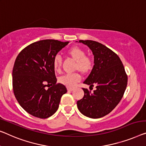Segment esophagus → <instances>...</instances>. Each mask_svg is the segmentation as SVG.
I'll return each instance as SVG.
<instances>
[{
    "mask_svg": "<svg viewBox=\"0 0 146 146\" xmlns=\"http://www.w3.org/2000/svg\"><path fill=\"white\" fill-rule=\"evenodd\" d=\"M74 90L73 88H69V87H67V90L68 91H73Z\"/></svg>",
    "mask_w": 146,
    "mask_h": 146,
    "instance_id": "esophagus-1",
    "label": "esophagus"
}]
</instances>
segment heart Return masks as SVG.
Wrapping results in <instances>:
<instances>
[{
	"mask_svg": "<svg viewBox=\"0 0 146 146\" xmlns=\"http://www.w3.org/2000/svg\"><path fill=\"white\" fill-rule=\"evenodd\" d=\"M69 57L75 62L74 69L79 71L80 73L86 75L90 72L94 66L92 58L86 56V52L81 48L73 46L67 51ZM53 67L54 70L59 72L62 67V58L57 56L53 60ZM80 80V76L79 73L66 74L59 78V82L67 87H73Z\"/></svg>",
	"mask_w": 146,
	"mask_h": 146,
	"instance_id": "1",
	"label": "heart"
}]
</instances>
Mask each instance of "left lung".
I'll return each instance as SVG.
<instances>
[{
    "mask_svg": "<svg viewBox=\"0 0 146 146\" xmlns=\"http://www.w3.org/2000/svg\"><path fill=\"white\" fill-rule=\"evenodd\" d=\"M94 55V67L83 83L96 86L94 92L82 88L84 95L78 100L77 108L82 114L92 119L108 115L123 96L128 77L118 56L105 45L90 40H80Z\"/></svg>",
    "mask_w": 146,
    "mask_h": 146,
    "instance_id": "obj_1",
    "label": "left lung"
}]
</instances>
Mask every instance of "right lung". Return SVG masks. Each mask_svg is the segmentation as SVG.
Segmentation results:
<instances>
[{
	"label": "right lung",
	"mask_w": 146,
	"mask_h": 146,
	"mask_svg": "<svg viewBox=\"0 0 146 146\" xmlns=\"http://www.w3.org/2000/svg\"><path fill=\"white\" fill-rule=\"evenodd\" d=\"M68 43L53 39L39 40L27 46L17 56L12 70L13 91L21 108L33 116L40 119L52 116L67 92L64 84L56 83L53 60Z\"/></svg>",
	"instance_id": "add662e5"
}]
</instances>
